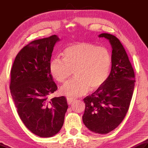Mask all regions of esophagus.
Returning <instances> with one entry per match:
<instances>
[{"mask_svg":"<svg viewBox=\"0 0 148 148\" xmlns=\"http://www.w3.org/2000/svg\"><path fill=\"white\" fill-rule=\"evenodd\" d=\"M66 100H67V103H68L69 105H71L72 103H74V102H75V101H76V99H72V98H70V97L66 98Z\"/></svg>","mask_w":148,"mask_h":148,"instance_id":"esophagus-1","label":"esophagus"}]
</instances>
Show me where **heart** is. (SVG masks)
<instances>
[{
	"instance_id": "1",
	"label": "heart",
	"mask_w": 148,
	"mask_h": 148,
	"mask_svg": "<svg viewBox=\"0 0 148 148\" xmlns=\"http://www.w3.org/2000/svg\"><path fill=\"white\" fill-rule=\"evenodd\" d=\"M63 58L55 57L51 61L50 72L55 80L63 83L71 76L75 77L60 88V93L76 97L94 90L108 79L112 65L110 51L87 42H80L66 47Z\"/></svg>"
}]
</instances>
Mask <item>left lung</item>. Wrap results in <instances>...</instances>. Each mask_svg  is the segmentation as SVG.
<instances>
[{"mask_svg": "<svg viewBox=\"0 0 148 148\" xmlns=\"http://www.w3.org/2000/svg\"><path fill=\"white\" fill-rule=\"evenodd\" d=\"M112 45V65L105 83L84 98L83 123L91 132L106 134L119 125L129 109L135 87V74L125 49L116 36L102 33Z\"/></svg>", "mask_w": 148, "mask_h": 148, "instance_id": "obj_1", "label": "left lung"}]
</instances>
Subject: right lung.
I'll return each mask as SVG.
<instances>
[{"label":"right lung","mask_w":148,"mask_h":148,"mask_svg":"<svg viewBox=\"0 0 148 148\" xmlns=\"http://www.w3.org/2000/svg\"><path fill=\"white\" fill-rule=\"evenodd\" d=\"M57 35L31 42L14 59L11 70L10 92L24 125L40 137L60 132L68 108L64 96L48 99L58 87L50 72L51 58Z\"/></svg>","instance_id":"add662e5"}]
</instances>
